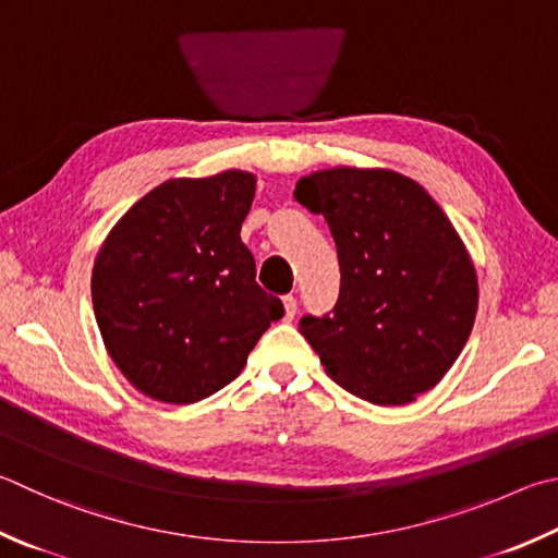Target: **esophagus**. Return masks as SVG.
Segmentation results:
<instances>
[{
  "mask_svg": "<svg viewBox=\"0 0 558 558\" xmlns=\"http://www.w3.org/2000/svg\"><path fill=\"white\" fill-rule=\"evenodd\" d=\"M282 305H286V317L288 319L295 317V314H298V298L286 295V298H282Z\"/></svg>",
  "mask_w": 558,
  "mask_h": 558,
  "instance_id": "obj_1",
  "label": "esophagus"
}]
</instances>
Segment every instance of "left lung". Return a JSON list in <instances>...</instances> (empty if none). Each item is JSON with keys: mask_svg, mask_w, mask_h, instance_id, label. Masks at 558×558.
Returning a JSON list of instances; mask_svg holds the SVG:
<instances>
[{"mask_svg": "<svg viewBox=\"0 0 558 558\" xmlns=\"http://www.w3.org/2000/svg\"><path fill=\"white\" fill-rule=\"evenodd\" d=\"M295 199L327 219L341 290L300 333L327 376L383 408L432 390L459 359L478 310V278L459 231L420 182L388 168H327Z\"/></svg>", "mask_w": 558, "mask_h": 558, "instance_id": "1", "label": "left lung"}]
</instances>
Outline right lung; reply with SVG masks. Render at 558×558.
<instances>
[{"label": "right lung", "mask_w": 558, "mask_h": 558, "mask_svg": "<svg viewBox=\"0 0 558 558\" xmlns=\"http://www.w3.org/2000/svg\"><path fill=\"white\" fill-rule=\"evenodd\" d=\"M256 175L166 180L121 217L93 268L105 349L148 398L192 404L234 380L286 310L256 282L241 225Z\"/></svg>", "instance_id": "right-lung-1"}]
</instances>
